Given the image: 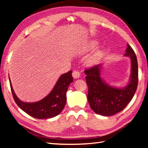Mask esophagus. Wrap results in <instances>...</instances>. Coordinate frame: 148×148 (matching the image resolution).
<instances>
[{
	"mask_svg": "<svg viewBox=\"0 0 148 148\" xmlns=\"http://www.w3.org/2000/svg\"><path fill=\"white\" fill-rule=\"evenodd\" d=\"M72 76H73V77L74 78L77 79V78H79L80 77V73H79V71H78L77 70H75V71H73Z\"/></svg>",
	"mask_w": 148,
	"mask_h": 148,
	"instance_id": "1",
	"label": "esophagus"
}]
</instances>
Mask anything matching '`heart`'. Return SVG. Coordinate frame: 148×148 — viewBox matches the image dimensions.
Segmentation results:
<instances>
[{
  "label": "heart",
  "mask_w": 148,
  "mask_h": 148,
  "mask_svg": "<svg viewBox=\"0 0 148 148\" xmlns=\"http://www.w3.org/2000/svg\"><path fill=\"white\" fill-rule=\"evenodd\" d=\"M97 42H96V41L92 42V45H91L92 47H95L97 45ZM99 56H100V52H97L95 53V54H93L90 58H89V59L88 61V63L89 64H95V62L97 61V60L98 59V58H99Z\"/></svg>",
  "instance_id": "b5f03b06"
}]
</instances>
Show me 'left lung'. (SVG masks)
Segmentation results:
<instances>
[{
	"mask_svg": "<svg viewBox=\"0 0 148 148\" xmlns=\"http://www.w3.org/2000/svg\"><path fill=\"white\" fill-rule=\"evenodd\" d=\"M127 56L131 59V75L126 86H112L101 78L102 65H97L84 71L88 88V101L95 113L110 116L122 111L131 101L136 91L138 81V62L135 52L127 44Z\"/></svg>",
	"mask_w": 148,
	"mask_h": 148,
	"instance_id": "obj_1",
	"label": "left lung"
}]
</instances>
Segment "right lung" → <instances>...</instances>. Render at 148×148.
I'll return each instance as SVG.
<instances>
[{
  "mask_svg": "<svg viewBox=\"0 0 148 148\" xmlns=\"http://www.w3.org/2000/svg\"><path fill=\"white\" fill-rule=\"evenodd\" d=\"M72 71L62 75L54 87L49 95L42 99L35 102L21 101L13 91L9 76V81L13 97L20 108L31 117L38 119H50L59 115L64 108L66 101V91L73 79Z\"/></svg>",
  "mask_w": 148,
  "mask_h": 148,
  "instance_id": "1",
  "label": "right lung"
}]
</instances>
